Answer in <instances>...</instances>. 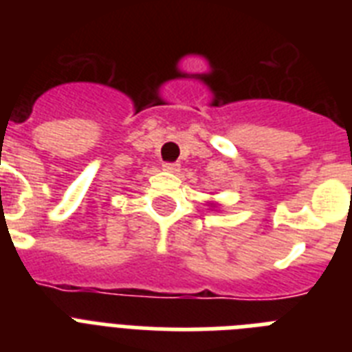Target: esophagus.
Wrapping results in <instances>:
<instances>
[{
  "mask_svg": "<svg viewBox=\"0 0 352 352\" xmlns=\"http://www.w3.org/2000/svg\"><path fill=\"white\" fill-rule=\"evenodd\" d=\"M162 170L175 173V171L181 170V164H179V162H164V164H162Z\"/></svg>",
  "mask_w": 352,
  "mask_h": 352,
  "instance_id": "obj_1",
  "label": "esophagus"
}]
</instances>
